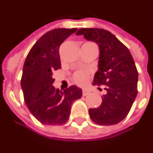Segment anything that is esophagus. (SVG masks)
Listing matches in <instances>:
<instances>
[{
    "label": "esophagus",
    "mask_w": 153,
    "mask_h": 153,
    "mask_svg": "<svg viewBox=\"0 0 153 153\" xmlns=\"http://www.w3.org/2000/svg\"><path fill=\"white\" fill-rule=\"evenodd\" d=\"M83 96H87V95H88L89 94H90V92L88 91V90H83Z\"/></svg>",
    "instance_id": "obj_1"
}]
</instances>
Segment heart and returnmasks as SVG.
<instances>
[{"mask_svg": "<svg viewBox=\"0 0 153 153\" xmlns=\"http://www.w3.org/2000/svg\"><path fill=\"white\" fill-rule=\"evenodd\" d=\"M89 75H90V72L88 70H85V69L78 70L73 74L74 82L79 85L83 86L87 83Z\"/></svg>", "mask_w": 153, "mask_h": 153, "instance_id": "obj_1", "label": "heart"}]
</instances>
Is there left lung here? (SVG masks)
Instances as JSON below:
<instances>
[{
    "label": "left lung",
    "instance_id": "8db88e82",
    "mask_svg": "<svg viewBox=\"0 0 153 153\" xmlns=\"http://www.w3.org/2000/svg\"><path fill=\"white\" fill-rule=\"evenodd\" d=\"M76 35L96 42L100 51L94 85H104L106 94L100 106L89 109V116L97 124H117L127 117L137 94L138 73L132 54L106 30L83 28Z\"/></svg>",
    "mask_w": 153,
    "mask_h": 153
}]
</instances>
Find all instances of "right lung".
I'll return each mask as SVG.
<instances>
[{
	"mask_svg": "<svg viewBox=\"0 0 153 153\" xmlns=\"http://www.w3.org/2000/svg\"><path fill=\"white\" fill-rule=\"evenodd\" d=\"M77 29H54L40 37L25 60L21 84L25 104L41 123L61 125L68 121L72 102L81 98L74 85L64 92L53 86V71L61 68L59 46Z\"/></svg>",
	"mask_w": 153,
	"mask_h": 153,
	"instance_id": "1",
	"label": "right lung"
}]
</instances>
